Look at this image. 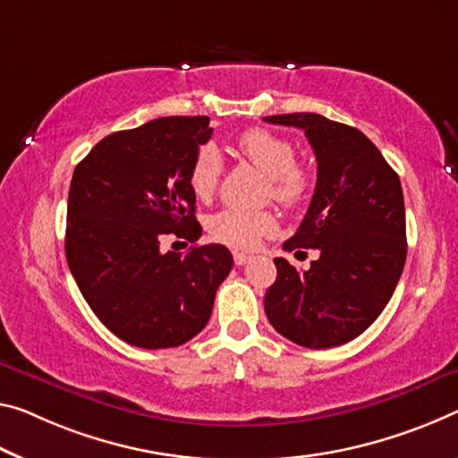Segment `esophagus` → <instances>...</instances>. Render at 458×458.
<instances>
[{
  "mask_svg": "<svg viewBox=\"0 0 458 458\" xmlns=\"http://www.w3.org/2000/svg\"><path fill=\"white\" fill-rule=\"evenodd\" d=\"M233 262H235V266H245V264L251 262V256H245V253L235 251L233 253Z\"/></svg>",
  "mask_w": 458,
  "mask_h": 458,
  "instance_id": "obj_1",
  "label": "esophagus"
}]
</instances>
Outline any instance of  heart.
<instances>
[{
  "mask_svg": "<svg viewBox=\"0 0 458 458\" xmlns=\"http://www.w3.org/2000/svg\"><path fill=\"white\" fill-rule=\"evenodd\" d=\"M237 156L248 161L270 182L272 199L283 207H299L313 188L311 167L294 159V145L268 129H248L235 139ZM223 161L213 147H202L190 165V190L199 200H208L219 186ZM208 231L219 243L235 250H253L264 237L276 231L270 213L227 208L216 213Z\"/></svg>",
  "mask_w": 458,
  "mask_h": 458,
  "instance_id": "obj_1",
  "label": "heart"
}]
</instances>
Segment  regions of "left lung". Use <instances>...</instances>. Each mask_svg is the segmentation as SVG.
I'll return each instance as SVG.
<instances>
[{"label": "left lung", "mask_w": 458, "mask_h": 458, "mask_svg": "<svg viewBox=\"0 0 458 458\" xmlns=\"http://www.w3.org/2000/svg\"><path fill=\"white\" fill-rule=\"evenodd\" d=\"M305 131L318 159V184L305 219L283 248L319 250L299 272L276 258L266 315L280 335L305 348L342 346L360 335L389 302L405 266V207L399 175L354 126L313 112L266 116Z\"/></svg>", "instance_id": "8db88e82"}]
</instances>
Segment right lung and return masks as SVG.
<instances>
[{"label": "right lung", "instance_id": "obj_1", "mask_svg": "<svg viewBox=\"0 0 458 458\" xmlns=\"http://www.w3.org/2000/svg\"><path fill=\"white\" fill-rule=\"evenodd\" d=\"M208 116H164L104 137L77 164L67 200L65 256L96 318L131 346L174 348L200 334L233 266L219 243L196 242L188 174L213 135Z\"/></svg>", "mask_w": 458, "mask_h": 458}]
</instances>
